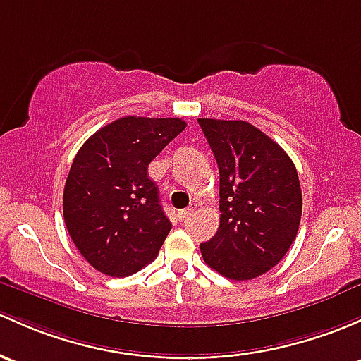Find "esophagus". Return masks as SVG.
Wrapping results in <instances>:
<instances>
[{"label": "esophagus", "instance_id": "1", "mask_svg": "<svg viewBox=\"0 0 361 361\" xmlns=\"http://www.w3.org/2000/svg\"><path fill=\"white\" fill-rule=\"evenodd\" d=\"M193 211H195V209H193V207H188V209L180 211V218H181V219H187L188 216H192V212H193Z\"/></svg>", "mask_w": 361, "mask_h": 361}]
</instances>
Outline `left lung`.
<instances>
[{
  "label": "left lung",
  "instance_id": "8db88e82",
  "mask_svg": "<svg viewBox=\"0 0 361 361\" xmlns=\"http://www.w3.org/2000/svg\"><path fill=\"white\" fill-rule=\"evenodd\" d=\"M219 169V228L200 244L204 261L230 280L271 270L290 249L302 212L287 152L245 121L197 119Z\"/></svg>",
  "mask_w": 361,
  "mask_h": 361
}]
</instances>
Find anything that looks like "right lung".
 I'll use <instances>...</instances> for the list:
<instances>
[{"instance_id":"add662e5","label":"right lung","mask_w":361,"mask_h":361,"mask_svg":"<svg viewBox=\"0 0 361 361\" xmlns=\"http://www.w3.org/2000/svg\"><path fill=\"white\" fill-rule=\"evenodd\" d=\"M185 128L178 117H121L75 154L63 188V219L94 270L128 276L157 257L171 223L149 164Z\"/></svg>"}]
</instances>
